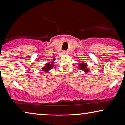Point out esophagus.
<instances>
[{"label":"esophagus","instance_id":"obj_1","mask_svg":"<svg viewBox=\"0 0 125 125\" xmlns=\"http://www.w3.org/2000/svg\"><path fill=\"white\" fill-rule=\"evenodd\" d=\"M68 51H64V54H68Z\"/></svg>","mask_w":125,"mask_h":125}]
</instances>
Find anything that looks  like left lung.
Wrapping results in <instances>:
<instances>
[{"label": "left lung", "instance_id": "1", "mask_svg": "<svg viewBox=\"0 0 125 125\" xmlns=\"http://www.w3.org/2000/svg\"><path fill=\"white\" fill-rule=\"evenodd\" d=\"M78 68L80 70H82V71L84 72L85 73H88L90 71V69L88 67V64L85 62L80 63L78 64Z\"/></svg>", "mask_w": 125, "mask_h": 125}]
</instances>
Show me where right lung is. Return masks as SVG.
Listing matches in <instances>:
<instances>
[{
	"instance_id": "right-lung-1",
	"label": "right lung",
	"mask_w": 125,
	"mask_h": 125,
	"mask_svg": "<svg viewBox=\"0 0 125 125\" xmlns=\"http://www.w3.org/2000/svg\"><path fill=\"white\" fill-rule=\"evenodd\" d=\"M54 61H55V58H53V60L49 61V62H47L46 64L44 65V66L42 68V69L43 71V72L47 73L50 71L51 69H52L54 67Z\"/></svg>"
}]
</instances>
